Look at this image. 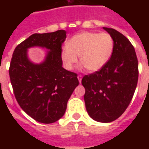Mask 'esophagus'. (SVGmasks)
Returning a JSON list of instances; mask_svg holds the SVG:
<instances>
[{
  "instance_id": "34e87169",
  "label": "esophagus",
  "mask_w": 149,
  "mask_h": 149,
  "mask_svg": "<svg viewBox=\"0 0 149 149\" xmlns=\"http://www.w3.org/2000/svg\"><path fill=\"white\" fill-rule=\"evenodd\" d=\"M82 77H82L81 75H78V76H77L78 81H79V82H80V83H81V80H82Z\"/></svg>"
}]
</instances>
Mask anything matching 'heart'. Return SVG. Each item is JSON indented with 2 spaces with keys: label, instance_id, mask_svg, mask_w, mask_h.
<instances>
[{
  "label": "heart",
  "instance_id": "1",
  "mask_svg": "<svg viewBox=\"0 0 149 149\" xmlns=\"http://www.w3.org/2000/svg\"><path fill=\"white\" fill-rule=\"evenodd\" d=\"M114 49L113 38L108 33L81 32L68 40L61 52L65 68L72 70L80 62L88 71H100L109 61Z\"/></svg>",
  "mask_w": 149,
  "mask_h": 149
}]
</instances>
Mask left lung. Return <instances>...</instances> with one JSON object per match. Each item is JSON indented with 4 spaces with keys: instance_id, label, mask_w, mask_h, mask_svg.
<instances>
[{
    "instance_id": "1",
    "label": "left lung",
    "mask_w": 149,
    "mask_h": 149,
    "mask_svg": "<svg viewBox=\"0 0 149 149\" xmlns=\"http://www.w3.org/2000/svg\"><path fill=\"white\" fill-rule=\"evenodd\" d=\"M114 40L109 61L100 71L85 75L81 84L88 115L94 120L109 123L119 118L131 102L138 81V61L134 47L120 32L103 28Z\"/></svg>"
}]
</instances>
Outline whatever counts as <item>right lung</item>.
<instances>
[{
  "mask_svg": "<svg viewBox=\"0 0 149 149\" xmlns=\"http://www.w3.org/2000/svg\"><path fill=\"white\" fill-rule=\"evenodd\" d=\"M66 32L34 33L15 49L9 77L15 97L28 115L43 124L57 121L65 114L67 103L79 84L77 74L62 67L61 45ZM48 49L44 61L35 64L28 59L27 49Z\"/></svg>",
  "mask_w": 149,
  "mask_h": 149,
  "instance_id": "obj_1",
  "label": "right lung"
}]
</instances>
